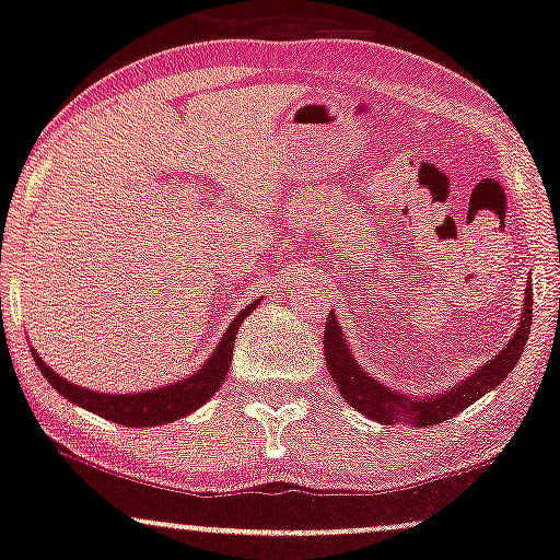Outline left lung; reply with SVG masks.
Returning <instances> with one entry per match:
<instances>
[{"instance_id": "obj_1", "label": "left lung", "mask_w": 560, "mask_h": 560, "mask_svg": "<svg viewBox=\"0 0 560 560\" xmlns=\"http://www.w3.org/2000/svg\"><path fill=\"white\" fill-rule=\"evenodd\" d=\"M525 310H522L520 328L514 330L512 341L506 343L504 351H499L486 366H480L478 372H472L470 377L457 382L455 387H450L447 393H436L431 398H408V395L395 393L393 387H385L382 382L370 377L362 366L357 364L353 353L346 343L341 323L336 320V313L328 315L323 332V349H325V364L332 374V385H338V393L343 395V400L351 408H357L359 413L370 416L377 423L385 427H431V423H442L457 416L459 410H465L472 402L483 398L486 393H491L493 387H499L509 372L514 370L520 362L522 351H525L529 325H533V289H525Z\"/></svg>"}]
</instances>
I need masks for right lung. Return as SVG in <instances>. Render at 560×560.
I'll list each match as a JSON object with an SVG mask.
<instances>
[{"label":"right lung","mask_w":560,"mask_h":560,"mask_svg":"<svg viewBox=\"0 0 560 560\" xmlns=\"http://www.w3.org/2000/svg\"><path fill=\"white\" fill-rule=\"evenodd\" d=\"M258 302L247 304L245 310H240V315L230 323L228 332L222 336V341L214 349V353L207 359V364L201 366L196 374H190L186 380L173 382V385L158 387V390L147 393H129V395H110V393H95L88 390V387L72 385L69 380H63L56 374L51 366H48L38 353L33 351L35 364L44 377L51 382L63 398H69L74 406H82L92 410V413L103 416V419L126 423V427H158V423H170L178 421L183 416L194 413L196 408H201L211 395H214L219 387H222L224 374L230 372L232 362V349H235V336L237 328L243 325L247 315L256 310Z\"/></svg>","instance_id":"obj_1"}]
</instances>
